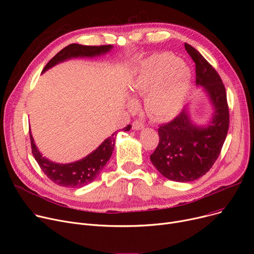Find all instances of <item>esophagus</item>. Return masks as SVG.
<instances>
[{"label":"esophagus","instance_id":"esophagus-1","mask_svg":"<svg viewBox=\"0 0 254 254\" xmlns=\"http://www.w3.org/2000/svg\"><path fill=\"white\" fill-rule=\"evenodd\" d=\"M131 126H132V129L137 130V129H141V128L144 127V123L142 122L141 119H136V120H134V122H132Z\"/></svg>","mask_w":254,"mask_h":254}]
</instances>
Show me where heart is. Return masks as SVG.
<instances>
[{
    "instance_id": "obj_1",
    "label": "heart",
    "mask_w": 254,
    "mask_h": 254,
    "mask_svg": "<svg viewBox=\"0 0 254 254\" xmlns=\"http://www.w3.org/2000/svg\"><path fill=\"white\" fill-rule=\"evenodd\" d=\"M190 88V73L177 58L157 55L142 64L130 83L132 96H145V108L157 119L175 116Z\"/></svg>"
}]
</instances>
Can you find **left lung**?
I'll list each match as a JSON object with an SVG mask.
<instances>
[{"instance_id":"obj_1","label":"left lung","mask_w":254,"mask_h":254,"mask_svg":"<svg viewBox=\"0 0 254 254\" xmlns=\"http://www.w3.org/2000/svg\"><path fill=\"white\" fill-rule=\"evenodd\" d=\"M195 63V83L204 86L214 107L211 125L196 127L185 110L157 131L159 142L150 161L161 174L176 182H190L202 177L218 158L230 126L225 87L216 70L195 48L185 43Z\"/></svg>"}]
</instances>
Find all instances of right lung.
<instances>
[{"label": "right lung", "mask_w": 254, "mask_h": 254, "mask_svg": "<svg viewBox=\"0 0 254 254\" xmlns=\"http://www.w3.org/2000/svg\"><path fill=\"white\" fill-rule=\"evenodd\" d=\"M112 45L85 46L80 44H70L68 46H65L64 49H62L60 52H58L57 55L47 63L42 72H45L46 70L50 69L51 66L56 65L57 64L62 63L65 60L78 57L93 58L104 55V53L110 51ZM130 127L131 126L128 125L123 129L127 131L129 130ZM116 132L112 134L111 137L107 138L95 151L91 152L84 158L80 159V161L75 163L63 165L52 163L48 161L47 158L42 156V154L39 152L38 148L36 147L34 139L30 131L32 152L40 168H41L44 174L52 182H55L56 184L61 186H64V188H82V186L89 184L98 177L101 171L106 166L107 162L110 159L112 151L114 149Z\"/></svg>", "instance_id": "add662e5"}]
</instances>
